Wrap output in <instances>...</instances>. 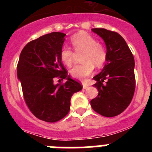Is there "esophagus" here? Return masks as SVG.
I'll list each match as a JSON object with an SVG mask.
<instances>
[{"label": "esophagus", "instance_id": "1", "mask_svg": "<svg viewBox=\"0 0 152 152\" xmlns=\"http://www.w3.org/2000/svg\"><path fill=\"white\" fill-rule=\"evenodd\" d=\"M82 85H83V88H84V89H87V88H88V85L87 84H85V83H83Z\"/></svg>", "mask_w": 152, "mask_h": 152}]
</instances>
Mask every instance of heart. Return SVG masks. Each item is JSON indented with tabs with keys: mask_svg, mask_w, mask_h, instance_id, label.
Masks as SVG:
<instances>
[{
	"mask_svg": "<svg viewBox=\"0 0 152 152\" xmlns=\"http://www.w3.org/2000/svg\"><path fill=\"white\" fill-rule=\"evenodd\" d=\"M72 47L77 53L83 52L81 61L84 63L74 67L70 74L75 79L85 80L92 75L94 65L101 67L107 59V50L96 39L84 32H80L72 36ZM61 60L68 67L72 66L74 61V52L68 47H63L60 52Z\"/></svg>",
	"mask_w": 152,
	"mask_h": 152,
	"instance_id": "1",
	"label": "heart"
}]
</instances>
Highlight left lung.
<instances>
[{"instance_id": "left-lung-1", "label": "left lung", "mask_w": 152, "mask_h": 152, "mask_svg": "<svg viewBox=\"0 0 152 152\" xmlns=\"http://www.w3.org/2000/svg\"><path fill=\"white\" fill-rule=\"evenodd\" d=\"M107 46V64L94 77L98 95L91 105L97 113L106 117L118 116L126 110L133 97L135 88V60L124 39L119 33L102 28L92 29ZM107 83L103 84L104 80Z\"/></svg>"}]
</instances>
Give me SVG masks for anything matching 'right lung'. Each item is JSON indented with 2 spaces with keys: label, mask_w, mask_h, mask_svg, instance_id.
<instances>
[{
  "label": "right lung",
  "mask_w": 152,
  "mask_h": 152,
  "mask_svg": "<svg viewBox=\"0 0 152 152\" xmlns=\"http://www.w3.org/2000/svg\"><path fill=\"white\" fill-rule=\"evenodd\" d=\"M65 34L53 32L29 42L23 49L17 64L24 100L29 110L38 119L56 123L70 110L71 98L82 89L71 78L64 68L60 52ZM57 77L64 84H54Z\"/></svg>",
  "instance_id": "add662e5"
}]
</instances>
